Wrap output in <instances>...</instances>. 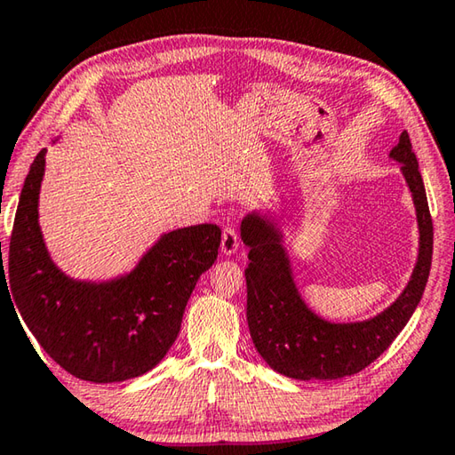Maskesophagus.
Here are the masks:
<instances>
[{
  "label": "esophagus",
  "mask_w": 455,
  "mask_h": 455,
  "mask_svg": "<svg viewBox=\"0 0 455 455\" xmlns=\"http://www.w3.org/2000/svg\"><path fill=\"white\" fill-rule=\"evenodd\" d=\"M238 249V233L235 227H227L222 230V238H220V251L225 255H235Z\"/></svg>",
  "instance_id": "esophagus-1"
}]
</instances>
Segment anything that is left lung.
Returning a JSON list of instances; mask_svg holds the SVG:
<instances>
[{"instance_id":"8db88e82","label":"left lung","mask_w":455,"mask_h":455,"mask_svg":"<svg viewBox=\"0 0 455 455\" xmlns=\"http://www.w3.org/2000/svg\"><path fill=\"white\" fill-rule=\"evenodd\" d=\"M389 156L402 164L411 190L419 227V255L397 301L373 319L331 323L315 315L292 281L279 228L257 212L246 214L241 222V238L249 246V267L244 268L246 321L260 357L281 375L309 381L359 373L394 343L421 301L434 252V225L410 134L402 132Z\"/></svg>"}]
</instances>
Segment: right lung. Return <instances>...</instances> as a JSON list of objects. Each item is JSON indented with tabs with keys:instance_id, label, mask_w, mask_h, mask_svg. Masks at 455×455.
Here are the masks:
<instances>
[{
	"instance_id": "obj_1",
	"label": "right lung",
	"mask_w": 455,
	"mask_h": 455,
	"mask_svg": "<svg viewBox=\"0 0 455 455\" xmlns=\"http://www.w3.org/2000/svg\"><path fill=\"white\" fill-rule=\"evenodd\" d=\"M44 156L45 148L26 176L13 220L5 283L12 305L68 373L94 383L132 379L156 367L179 337L196 281L217 260L220 228L172 230L128 275L106 283L74 281L53 265L37 225ZM0 275L5 281L4 268Z\"/></svg>"
}]
</instances>
